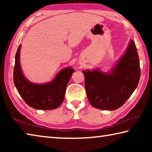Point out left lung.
Returning a JSON list of instances; mask_svg holds the SVG:
<instances>
[{"label":"left lung","mask_w":152,"mask_h":152,"mask_svg":"<svg viewBox=\"0 0 152 152\" xmlns=\"http://www.w3.org/2000/svg\"><path fill=\"white\" fill-rule=\"evenodd\" d=\"M82 73L92 107L113 110L123 106L137 88L140 78V59L134 41L130 40L125 53L109 72L93 69Z\"/></svg>","instance_id":"obj_1"}]
</instances>
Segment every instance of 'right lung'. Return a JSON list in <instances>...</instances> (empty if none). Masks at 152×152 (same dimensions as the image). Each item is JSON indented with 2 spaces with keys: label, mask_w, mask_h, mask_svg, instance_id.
Here are the masks:
<instances>
[{
  "label": "right lung",
  "mask_w": 152,
  "mask_h": 152,
  "mask_svg": "<svg viewBox=\"0 0 152 152\" xmlns=\"http://www.w3.org/2000/svg\"><path fill=\"white\" fill-rule=\"evenodd\" d=\"M19 46L15 56L13 80L20 96L29 107L38 110L57 109L62 103L66 88L74 69L70 67L61 70L51 82L44 84H35L25 78L20 64Z\"/></svg>",
  "instance_id": "right-lung-1"
}]
</instances>
